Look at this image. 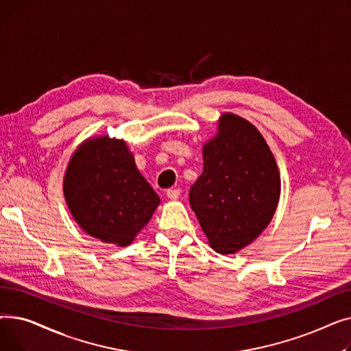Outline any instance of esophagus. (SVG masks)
Masks as SVG:
<instances>
[{
    "label": "esophagus",
    "instance_id": "1",
    "mask_svg": "<svg viewBox=\"0 0 351 351\" xmlns=\"http://www.w3.org/2000/svg\"><path fill=\"white\" fill-rule=\"evenodd\" d=\"M179 195H180V191L178 188L166 191V196H168L171 200H176L179 197Z\"/></svg>",
    "mask_w": 351,
    "mask_h": 351
}]
</instances>
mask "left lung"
<instances>
[{"instance_id": "left-lung-1", "label": "left lung", "mask_w": 351, "mask_h": 351, "mask_svg": "<svg viewBox=\"0 0 351 351\" xmlns=\"http://www.w3.org/2000/svg\"><path fill=\"white\" fill-rule=\"evenodd\" d=\"M202 151L204 172L189 191L191 208L212 249L236 253L266 229L278 208V165L257 128L229 112Z\"/></svg>"}]
</instances>
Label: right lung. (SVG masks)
Returning <instances> with one entry per match:
<instances>
[{
  "label": "right lung",
  "instance_id": "add662e5",
  "mask_svg": "<svg viewBox=\"0 0 351 351\" xmlns=\"http://www.w3.org/2000/svg\"><path fill=\"white\" fill-rule=\"evenodd\" d=\"M64 196L85 233L121 247L134 242L160 204L126 142L106 135L86 139L73 152Z\"/></svg>",
  "mask_w": 351,
  "mask_h": 351
}]
</instances>
